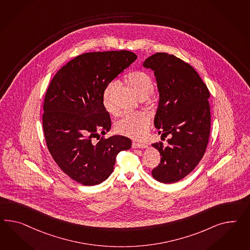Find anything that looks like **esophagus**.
<instances>
[{
    "instance_id": "esophagus-1",
    "label": "esophagus",
    "mask_w": 250,
    "mask_h": 250,
    "mask_svg": "<svg viewBox=\"0 0 250 250\" xmlns=\"http://www.w3.org/2000/svg\"><path fill=\"white\" fill-rule=\"evenodd\" d=\"M147 146L144 143H139V142H132V147L133 148H145Z\"/></svg>"
}]
</instances>
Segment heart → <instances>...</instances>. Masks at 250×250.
<instances>
[{
  "label": "heart",
  "instance_id": "b5f03b06",
  "mask_svg": "<svg viewBox=\"0 0 250 250\" xmlns=\"http://www.w3.org/2000/svg\"><path fill=\"white\" fill-rule=\"evenodd\" d=\"M125 83L129 87H131L135 92L142 99L151 94L154 90L153 81L145 71H135L129 72L125 77ZM115 82H111L103 90V106L110 113L115 112V108L111 102L112 91L115 88ZM148 124L149 117L145 112H129L124 114L116 122L115 129L120 134L132 139H141L146 133Z\"/></svg>",
  "mask_w": 250,
  "mask_h": 250
}]
</instances>
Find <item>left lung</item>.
Segmentation results:
<instances>
[{"label":"left lung","instance_id":"left-lung-1","mask_svg":"<svg viewBox=\"0 0 250 250\" xmlns=\"http://www.w3.org/2000/svg\"><path fill=\"white\" fill-rule=\"evenodd\" d=\"M143 66L154 71L160 92L154 125L160 134L170 136L167 147L162 142L152 144L161 158L151 174L162 183H175L204 156L210 133V94L193 67L172 54L157 52Z\"/></svg>","mask_w":250,"mask_h":250}]
</instances>
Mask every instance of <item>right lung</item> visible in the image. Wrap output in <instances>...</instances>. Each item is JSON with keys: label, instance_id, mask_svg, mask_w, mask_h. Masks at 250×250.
Masks as SVG:
<instances>
[{"label": "right lung", "instance_id": "obj_1", "mask_svg": "<svg viewBox=\"0 0 250 250\" xmlns=\"http://www.w3.org/2000/svg\"><path fill=\"white\" fill-rule=\"evenodd\" d=\"M136 59L128 51L83 53L59 70L48 87L42 115L47 147L61 169L83 185L108 179L118 153L131 147L121 135L97 143L92 139L111 127L103 90Z\"/></svg>", "mask_w": 250, "mask_h": 250}]
</instances>
